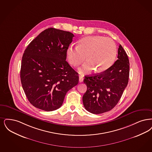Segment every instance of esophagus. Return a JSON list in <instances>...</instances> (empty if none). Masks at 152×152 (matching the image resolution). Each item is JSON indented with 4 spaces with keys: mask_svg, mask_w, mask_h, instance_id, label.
I'll list each match as a JSON object with an SVG mask.
<instances>
[{
    "mask_svg": "<svg viewBox=\"0 0 152 152\" xmlns=\"http://www.w3.org/2000/svg\"><path fill=\"white\" fill-rule=\"evenodd\" d=\"M83 80H84L83 77L82 76H79V82L82 83V82H83Z\"/></svg>",
    "mask_w": 152,
    "mask_h": 152,
    "instance_id": "34e87169",
    "label": "esophagus"
}]
</instances>
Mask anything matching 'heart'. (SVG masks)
I'll list each match as a JSON object with an SVG mask.
<instances>
[{"instance_id": "1", "label": "heart", "mask_w": 152, "mask_h": 152, "mask_svg": "<svg viewBox=\"0 0 152 152\" xmlns=\"http://www.w3.org/2000/svg\"><path fill=\"white\" fill-rule=\"evenodd\" d=\"M66 53L69 63L74 66H78L86 58L88 61L79 69L80 73H91L94 69L102 72L114 64L117 48L112 39L94 36L83 38L78 46L70 45Z\"/></svg>"}]
</instances>
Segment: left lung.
Masks as SVG:
<instances>
[{
	"instance_id": "8db88e82",
	"label": "left lung",
	"mask_w": 152,
	"mask_h": 152,
	"mask_svg": "<svg viewBox=\"0 0 152 152\" xmlns=\"http://www.w3.org/2000/svg\"><path fill=\"white\" fill-rule=\"evenodd\" d=\"M129 75L127 55L120 45L118 59L107 70L85 76L87 90L83 97L85 109L94 114L113 109L120 100L126 88Z\"/></svg>"
}]
</instances>
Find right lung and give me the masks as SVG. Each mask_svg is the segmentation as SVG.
<instances>
[{
	"label": "right lung",
	"mask_w": 152,
	"mask_h": 152,
	"mask_svg": "<svg viewBox=\"0 0 152 152\" xmlns=\"http://www.w3.org/2000/svg\"><path fill=\"white\" fill-rule=\"evenodd\" d=\"M69 31L48 28L31 42L23 55L20 78L30 103L51 111L61 107L68 91L78 84L79 74L68 63Z\"/></svg>",
	"instance_id": "1"
}]
</instances>
